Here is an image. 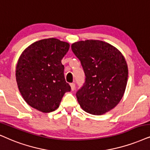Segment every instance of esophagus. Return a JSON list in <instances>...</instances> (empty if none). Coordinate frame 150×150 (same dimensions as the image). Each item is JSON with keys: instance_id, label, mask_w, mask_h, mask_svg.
<instances>
[{"instance_id": "esophagus-1", "label": "esophagus", "mask_w": 150, "mask_h": 150, "mask_svg": "<svg viewBox=\"0 0 150 150\" xmlns=\"http://www.w3.org/2000/svg\"><path fill=\"white\" fill-rule=\"evenodd\" d=\"M70 86H71V90H72V91L74 90V89H75V86H76L75 83H70Z\"/></svg>"}]
</instances>
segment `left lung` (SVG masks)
I'll use <instances>...</instances> for the list:
<instances>
[{"mask_svg":"<svg viewBox=\"0 0 150 150\" xmlns=\"http://www.w3.org/2000/svg\"><path fill=\"white\" fill-rule=\"evenodd\" d=\"M71 47L85 74V83L76 94L79 105L93 115L105 114L117 105L125 92L128 78L125 58L102 40H81Z\"/></svg>","mask_w":150,"mask_h":150,"instance_id":"left-lung-1","label":"left lung"}]
</instances>
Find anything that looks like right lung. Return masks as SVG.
<instances>
[{
  "label": "right lung",
  "instance_id": "obj_1",
  "mask_svg": "<svg viewBox=\"0 0 150 150\" xmlns=\"http://www.w3.org/2000/svg\"><path fill=\"white\" fill-rule=\"evenodd\" d=\"M69 48L68 42L50 38L34 42L21 54L16 79L19 91L29 105L49 113L59 107L65 93L70 92L61 63Z\"/></svg>",
  "mask_w": 150,
  "mask_h": 150
}]
</instances>
